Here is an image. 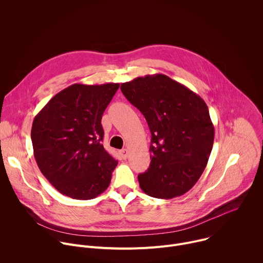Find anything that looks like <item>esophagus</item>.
<instances>
[{"label": "esophagus", "instance_id": "esophagus-1", "mask_svg": "<svg viewBox=\"0 0 263 263\" xmlns=\"http://www.w3.org/2000/svg\"><path fill=\"white\" fill-rule=\"evenodd\" d=\"M120 156L122 159H127L128 156H129V151L127 148H123L120 151Z\"/></svg>", "mask_w": 263, "mask_h": 263}]
</instances>
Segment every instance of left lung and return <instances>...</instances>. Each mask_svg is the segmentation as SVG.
Masks as SVG:
<instances>
[{"label":"left lung","instance_id":"8db88e82","mask_svg":"<svg viewBox=\"0 0 263 263\" xmlns=\"http://www.w3.org/2000/svg\"><path fill=\"white\" fill-rule=\"evenodd\" d=\"M121 90L151 131V164L138 175L147 196L184 195L203 174L213 145L214 127L204 100L162 73L123 83Z\"/></svg>","mask_w":263,"mask_h":263}]
</instances>
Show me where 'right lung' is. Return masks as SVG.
Instances as JSON below:
<instances>
[{
	"label": "right lung",
	"mask_w": 263,
	"mask_h": 263,
	"mask_svg": "<svg viewBox=\"0 0 263 263\" xmlns=\"http://www.w3.org/2000/svg\"><path fill=\"white\" fill-rule=\"evenodd\" d=\"M119 83L72 84L55 95L34 118V157L43 175L62 195L97 198L107 190L118 161L102 144V116Z\"/></svg>",
	"instance_id": "right-lung-1"
}]
</instances>
